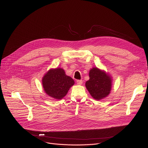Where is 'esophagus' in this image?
Segmentation results:
<instances>
[{"mask_svg": "<svg viewBox=\"0 0 148 148\" xmlns=\"http://www.w3.org/2000/svg\"><path fill=\"white\" fill-rule=\"evenodd\" d=\"M77 83L79 84V85H81L83 83V80H77Z\"/></svg>", "mask_w": 148, "mask_h": 148, "instance_id": "obj_1", "label": "esophagus"}]
</instances>
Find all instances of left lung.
Segmentation results:
<instances>
[{
	"label": "left lung",
	"mask_w": 148,
	"mask_h": 148,
	"mask_svg": "<svg viewBox=\"0 0 148 148\" xmlns=\"http://www.w3.org/2000/svg\"><path fill=\"white\" fill-rule=\"evenodd\" d=\"M89 74L90 79L85 85L90 95L97 100H100L109 95L112 82L110 76L98 68L91 69Z\"/></svg>",
	"instance_id": "1"
}]
</instances>
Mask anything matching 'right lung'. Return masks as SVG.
I'll list each match as a JSON object with an SVG mask.
<instances>
[{
  "instance_id": "add662e5",
  "label": "right lung",
  "mask_w": 148,
  "mask_h": 148,
  "mask_svg": "<svg viewBox=\"0 0 148 148\" xmlns=\"http://www.w3.org/2000/svg\"><path fill=\"white\" fill-rule=\"evenodd\" d=\"M42 83L47 94L54 99H60L66 95L74 81L65 74L63 69L57 68L50 69L43 77Z\"/></svg>"
}]
</instances>
